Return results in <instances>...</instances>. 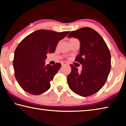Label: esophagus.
<instances>
[{
    "label": "esophagus",
    "mask_w": 126,
    "mask_h": 126,
    "mask_svg": "<svg viewBox=\"0 0 126 126\" xmlns=\"http://www.w3.org/2000/svg\"><path fill=\"white\" fill-rule=\"evenodd\" d=\"M61 63H62V65H67V63H66V62H65V61H62L61 62Z\"/></svg>",
    "instance_id": "1"
}]
</instances>
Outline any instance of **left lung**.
<instances>
[{"instance_id":"1","label":"left lung","mask_w":126,"mask_h":126,"mask_svg":"<svg viewBox=\"0 0 126 126\" xmlns=\"http://www.w3.org/2000/svg\"><path fill=\"white\" fill-rule=\"evenodd\" d=\"M68 37L79 40V54L75 60L82 65L81 72L71 65L72 71L67 77L68 86L80 96L93 95L102 88L109 75L111 68L109 49L103 38L89 27L72 31Z\"/></svg>"}]
</instances>
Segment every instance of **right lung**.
<instances>
[{"mask_svg": "<svg viewBox=\"0 0 126 126\" xmlns=\"http://www.w3.org/2000/svg\"><path fill=\"white\" fill-rule=\"evenodd\" d=\"M69 33L40 29L30 34L18 44L14 52L13 67L16 79L23 90L39 95L49 89L50 82L61 64L46 65L47 54L54 53L59 40Z\"/></svg>", "mask_w": 126, "mask_h": 126, "instance_id": "right-lung-1", "label": "right lung"}]
</instances>
